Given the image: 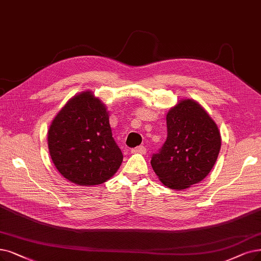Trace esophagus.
<instances>
[{
    "instance_id": "1",
    "label": "esophagus",
    "mask_w": 261,
    "mask_h": 261,
    "mask_svg": "<svg viewBox=\"0 0 261 261\" xmlns=\"http://www.w3.org/2000/svg\"><path fill=\"white\" fill-rule=\"evenodd\" d=\"M147 152V149H145L144 145H139V147H136L132 149V153H140V154H144Z\"/></svg>"
}]
</instances>
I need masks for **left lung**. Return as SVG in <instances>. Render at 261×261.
Instances as JSON below:
<instances>
[{"label": "left lung", "mask_w": 261, "mask_h": 261, "mask_svg": "<svg viewBox=\"0 0 261 261\" xmlns=\"http://www.w3.org/2000/svg\"><path fill=\"white\" fill-rule=\"evenodd\" d=\"M167 139L151 165L164 185L185 190L209 174L221 150L215 122L195 100H181L167 113Z\"/></svg>", "instance_id": "left-lung-1"}]
</instances>
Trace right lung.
<instances>
[{
	"label": "right lung",
	"instance_id": "right-lung-1",
	"mask_svg": "<svg viewBox=\"0 0 261 261\" xmlns=\"http://www.w3.org/2000/svg\"><path fill=\"white\" fill-rule=\"evenodd\" d=\"M48 147L59 172L78 185L106 182L123 161L106 107L91 92L74 96L57 114L48 132Z\"/></svg>",
	"mask_w": 261,
	"mask_h": 261
}]
</instances>
